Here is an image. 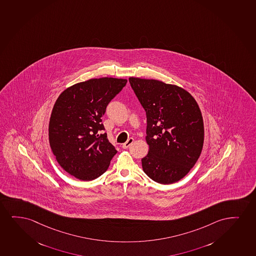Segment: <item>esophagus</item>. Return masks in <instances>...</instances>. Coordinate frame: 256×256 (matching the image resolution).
<instances>
[{
  "instance_id": "1",
  "label": "esophagus",
  "mask_w": 256,
  "mask_h": 256,
  "mask_svg": "<svg viewBox=\"0 0 256 256\" xmlns=\"http://www.w3.org/2000/svg\"><path fill=\"white\" fill-rule=\"evenodd\" d=\"M134 142V139L133 138H130V139L128 140H126V142L123 143L122 144V148H124V150H126V148H130V145L132 144V143Z\"/></svg>"
}]
</instances>
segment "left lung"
<instances>
[{
    "mask_svg": "<svg viewBox=\"0 0 256 256\" xmlns=\"http://www.w3.org/2000/svg\"><path fill=\"white\" fill-rule=\"evenodd\" d=\"M130 85L146 114L148 154L143 171L160 184L186 176L199 159L204 125L198 103L186 90L162 80L130 77Z\"/></svg>",
    "mask_w": 256,
    "mask_h": 256,
    "instance_id": "left-lung-1",
    "label": "left lung"
}]
</instances>
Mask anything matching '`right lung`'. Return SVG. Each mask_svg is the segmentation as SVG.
<instances>
[{
    "instance_id": "add662e5",
    "label": "right lung",
    "mask_w": 256,
    "mask_h": 256,
    "mask_svg": "<svg viewBox=\"0 0 256 256\" xmlns=\"http://www.w3.org/2000/svg\"><path fill=\"white\" fill-rule=\"evenodd\" d=\"M128 80L94 78L68 86L54 105L50 125V148L66 173L92 180L106 172L117 153L104 130L102 117L110 100Z\"/></svg>"
}]
</instances>
